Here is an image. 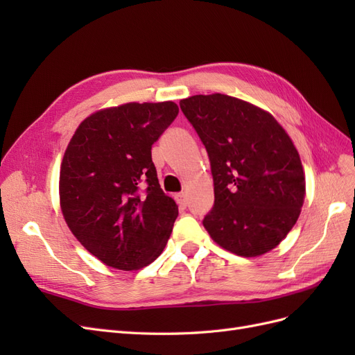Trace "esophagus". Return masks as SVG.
Instances as JSON below:
<instances>
[{
    "label": "esophagus",
    "instance_id": "1",
    "mask_svg": "<svg viewBox=\"0 0 355 355\" xmlns=\"http://www.w3.org/2000/svg\"><path fill=\"white\" fill-rule=\"evenodd\" d=\"M175 200H176V202L179 204V206H180L182 209H185V207L188 206V198H187L185 192H180V194H176V196H175Z\"/></svg>",
    "mask_w": 355,
    "mask_h": 355
}]
</instances>
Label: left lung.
Wrapping results in <instances>:
<instances>
[{
  "label": "left lung",
  "instance_id": "left-lung-1",
  "mask_svg": "<svg viewBox=\"0 0 355 355\" xmlns=\"http://www.w3.org/2000/svg\"><path fill=\"white\" fill-rule=\"evenodd\" d=\"M179 105L210 158L214 206L204 228L237 256L271 252L293 228L305 200L293 141L270 112L228 94H196Z\"/></svg>",
  "mask_w": 355,
  "mask_h": 355
}]
</instances>
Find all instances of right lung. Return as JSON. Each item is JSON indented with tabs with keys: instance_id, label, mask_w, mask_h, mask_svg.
Instances as JSON below:
<instances>
[{
	"instance_id": "obj_1",
	"label": "right lung",
	"mask_w": 355,
	"mask_h": 355,
	"mask_svg": "<svg viewBox=\"0 0 355 355\" xmlns=\"http://www.w3.org/2000/svg\"><path fill=\"white\" fill-rule=\"evenodd\" d=\"M178 112L171 101L103 108L80 123L67 146L60 210L75 239L105 265L141 270L164 250L179 211L159 188L151 148Z\"/></svg>"
}]
</instances>
